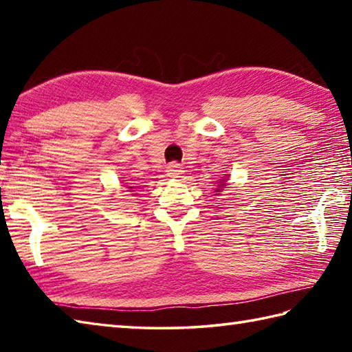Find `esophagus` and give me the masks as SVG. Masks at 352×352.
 I'll return each instance as SVG.
<instances>
[{
    "mask_svg": "<svg viewBox=\"0 0 352 352\" xmlns=\"http://www.w3.org/2000/svg\"><path fill=\"white\" fill-rule=\"evenodd\" d=\"M183 169L178 163H170L166 169V175L170 178H180L183 175Z\"/></svg>",
    "mask_w": 352,
    "mask_h": 352,
    "instance_id": "1",
    "label": "esophagus"
}]
</instances>
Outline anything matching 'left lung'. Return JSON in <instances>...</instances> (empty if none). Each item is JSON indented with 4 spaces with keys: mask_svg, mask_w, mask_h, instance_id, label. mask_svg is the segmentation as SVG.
Segmentation results:
<instances>
[{
    "mask_svg": "<svg viewBox=\"0 0 352 352\" xmlns=\"http://www.w3.org/2000/svg\"><path fill=\"white\" fill-rule=\"evenodd\" d=\"M226 186H227V180H226V178H222V180H221V182H219V184H218V188L214 189V192H216L214 195H219V193L222 192V189H223V188H226Z\"/></svg>",
    "mask_w": 352,
    "mask_h": 352,
    "instance_id": "1",
    "label": "left lung"
}]
</instances>
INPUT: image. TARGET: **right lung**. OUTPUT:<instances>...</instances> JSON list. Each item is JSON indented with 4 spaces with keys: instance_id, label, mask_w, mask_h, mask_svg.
I'll return each instance as SVG.
<instances>
[{
    "instance_id": "right-lung-1",
    "label": "right lung",
    "mask_w": 352,
    "mask_h": 352,
    "mask_svg": "<svg viewBox=\"0 0 352 352\" xmlns=\"http://www.w3.org/2000/svg\"><path fill=\"white\" fill-rule=\"evenodd\" d=\"M129 189H134V188H133V186H129Z\"/></svg>"
}]
</instances>
